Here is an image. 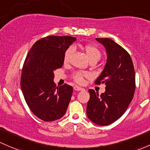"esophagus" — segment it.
<instances>
[{"label":"esophagus","instance_id":"1","mask_svg":"<svg viewBox=\"0 0 150 150\" xmlns=\"http://www.w3.org/2000/svg\"><path fill=\"white\" fill-rule=\"evenodd\" d=\"M74 90H75V91H84V88L80 87V86H74Z\"/></svg>","mask_w":150,"mask_h":150}]
</instances>
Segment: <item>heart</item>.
Masks as SVG:
<instances>
[{"mask_svg":"<svg viewBox=\"0 0 150 150\" xmlns=\"http://www.w3.org/2000/svg\"><path fill=\"white\" fill-rule=\"evenodd\" d=\"M86 52L87 54L88 59L90 60L92 59H99L100 57V52L97 47L93 45H86L84 47ZM74 52V47L72 46H70L67 50H65L63 56V61L64 63H67L70 61L71 56L72 53ZM88 76L87 72H81V71H78L73 73L72 75V78L75 82L78 83H82L84 81V78Z\"/></svg>","mask_w":150,"mask_h":150,"instance_id":"heart-1","label":"heart"}]
</instances>
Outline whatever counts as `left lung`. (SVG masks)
<instances>
[{"label":"left lung","mask_w":150,"mask_h":150,"mask_svg":"<svg viewBox=\"0 0 150 150\" xmlns=\"http://www.w3.org/2000/svg\"><path fill=\"white\" fill-rule=\"evenodd\" d=\"M105 47L107 62L95 83H105V91L89 89L90 99L86 113L98 125L112 124L125 113L134 94L135 72L130 55L122 47L108 38H96Z\"/></svg>","instance_id":"obj_1"}]
</instances>
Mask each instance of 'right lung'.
Segmentation results:
<instances>
[{
  "label": "right lung",
  "mask_w": 150,
  "mask_h": 150,
  "mask_svg": "<svg viewBox=\"0 0 150 150\" xmlns=\"http://www.w3.org/2000/svg\"><path fill=\"white\" fill-rule=\"evenodd\" d=\"M76 40L70 36H48L34 44L21 71V88L28 106L36 116L52 121L65 114L73 89L57 87L54 71L63 65L65 50Z\"/></svg>",
  "instance_id": "obj_1"
}]
</instances>
